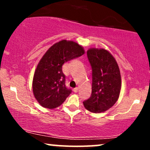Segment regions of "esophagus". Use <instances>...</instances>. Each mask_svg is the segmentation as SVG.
Here are the masks:
<instances>
[{
    "label": "esophagus",
    "mask_w": 150,
    "mask_h": 150,
    "mask_svg": "<svg viewBox=\"0 0 150 150\" xmlns=\"http://www.w3.org/2000/svg\"><path fill=\"white\" fill-rule=\"evenodd\" d=\"M78 89H79L78 87H75V88L73 89V91H74V92H78Z\"/></svg>",
    "instance_id": "esophagus-1"
}]
</instances>
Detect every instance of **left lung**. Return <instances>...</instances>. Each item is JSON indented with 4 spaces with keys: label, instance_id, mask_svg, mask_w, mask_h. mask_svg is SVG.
<instances>
[{
    "label": "left lung",
    "instance_id": "left-lung-1",
    "mask_svg": "<svg viewBox=\"0 0 150 150\" xmlns=\"http://www.w3.org/2000/svg\"><path fill=\"white\" fill-rule=\"evenodd\" d=\"M87 54L92 70V94L83 104L90 112L102 113L112 107L119 97L121 89L119 67L106 49L90 48Z\"/></svg>",
    "mask_w": 150,
    "mask_h": 150
}]
</instances>
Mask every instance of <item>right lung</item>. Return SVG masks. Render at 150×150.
Instances as JSON below:
<instances>
[{
  "instance_id": "obj_1",
  "label": "right lung",
  "mask_w": 150,
  "mask_h": 150,
  "mask_svg": "<svg viewBox=\"0 0 150 150\" xmlns=\"http://www.w3.org/2000/svg\"><path fill=\"white\" fill-rule=\"evenodd\" d=\"M84 53V48L78 43L65 39L55 43L44 53L32 80L34 96L41 106L51 109L64 102L71 90L65 87L62 66Z\"/></svg>"
}]
</instances>
